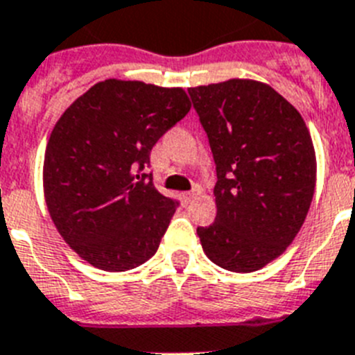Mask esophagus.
I'll list each match as a JSON object with an SVG mask.
<instances>
[{"mask_svg": "<svg viewBox=\"0 0 355 355\" xmlns=\"http://www.w3.org/2000/svg\"><path fill=\"white\" fill-rule=\"evenodd\" d=\"M199 193H200L199 188H193V190H190V192L183 193V197H184V200H187V202H192V200L196 199V197L199 196Z\"/></svg>", "mask_w": 355, "mask_h": 355, "instance_id": "34e87169", "label": "esophagus"}]
</instances>
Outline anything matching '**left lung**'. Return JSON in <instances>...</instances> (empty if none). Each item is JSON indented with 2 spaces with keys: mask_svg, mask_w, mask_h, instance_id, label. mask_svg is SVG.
Wrapping results in <instances>:
<instances>
[{
  "mask_svg": "<svg viewBox=\"0 0 355 355\" xmlns=\"http://www.w3.org/2000/svg\"><path fill=\"white\" fill-rule=\"evenodd\" d=\"M216 165L215 222L197 227L215 265L259 270L302 227L316 183L311 135L272 87L229 80L188 89Z\"/></svg>",
  "mask_w": 355,
  "mask_h": 355,
  "instance_id": "obj_1",
  "label": "left lung"
}]
</instances>
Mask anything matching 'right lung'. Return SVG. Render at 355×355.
I'll use <instances>...</instances> for the list:
<instances>
[{"label":"right lung","instance_id":"obj_1","mask_svg":"<svg viewBox=\"0 0 355 355\" xmlns=\"http://www.w3.org/2000/svg\"><path fill=\"white\" fill-rule=\"evenodd\" d=\"M190 106L183 89L105 80L58 119L44 156V197L58 233L85 261L124 272L155 256L180 202L142 171Z\"/></svg>","mask_w":355,"mask_h":355}]
</instances>
